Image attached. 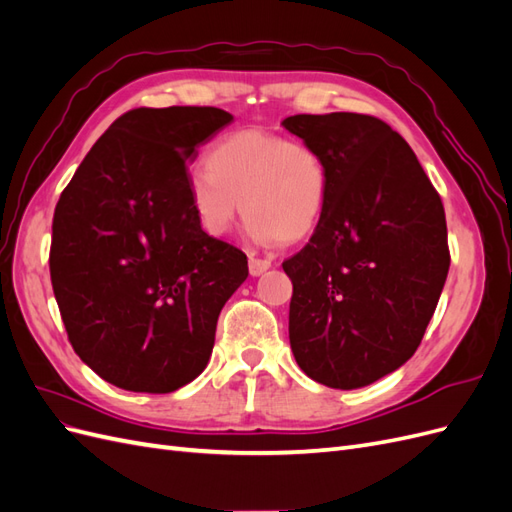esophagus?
<instances>
[{
    "mask_svg": "<svg viewBox=\"0 0 512 512\" xmlns=\"http://www.w3.org/2000/svg\"><path fill=\"white\" fill-rule=\"evenodd\" d=\"M269 267H271V260L250 256V273H252L254 277H256V275H262Z\"/></svg>",
    "mask_w": 512,
    "mask_h": 512,
    "instance_id": "esophagus-1",
    "label": "esophagus"
}]
</instances>
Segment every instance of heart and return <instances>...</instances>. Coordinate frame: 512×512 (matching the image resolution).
I'll return each instance as SVG.
<instances>
[{
	"label": "heart",
	"instance_id": "heart-1",
	"mask_svg": "<svg viewBox=\"0 0 512 512\" xmlns=\"http://www.w3.org/2000/svg\"><path fill=\"white\" fill-rule=\"evenodd\" d=\"M207 168L190 177V198L209 235H226L239 207L250 235L262 243H294L316 228L327 200V166L314 147L239 130L209 151Z\"/></svg>",
	"mask_w": 512,
	"mask_h": 512
}]
</instances>
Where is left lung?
Masks as SVG:
<instances>
[{
	"label": "left lung",
	"mask_w": 512,
	"mask_h": 512,
	"mask_svg": "<svg viewBox=\"0 0 512 512\" xmlns=\"http://www.w3.org/2000/svg\"><path fill=\"white\" fill-rule=\"evenodd\" d=\"M282 126L327 166L314 235L282 265L290 348L312 380L361 389L410 359L436 312L451 265L442 200L378 117L294 115Z\"/></svg>",
	"instance_id": "obj_1"
}]
</instances>
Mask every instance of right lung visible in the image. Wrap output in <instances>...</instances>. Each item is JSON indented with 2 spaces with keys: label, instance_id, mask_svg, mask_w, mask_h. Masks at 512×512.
<instances>
[{
  "label": "right lung",
  "instance_id": "right-lung-1",
  "mask_svg": "<svg viewBox=\"0 0 512 512\" xmlns=\"http://www.w3.org/2000/svg\"><path fill=\"white\" fill-rule=\"evenodd\" d=\"M232 121L213 106L134 108L76 168L53 215L51 282L81 361L119 389L203 374L247 256L200 226L188 164Z\"/></svg>",
  "mask_w": 512,
  "mask_h": 512
}]
</instances>
